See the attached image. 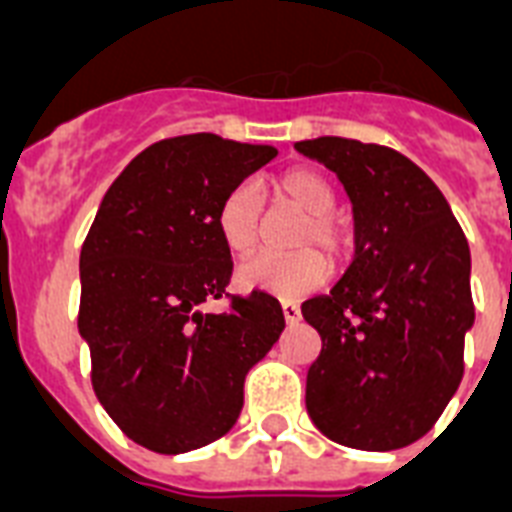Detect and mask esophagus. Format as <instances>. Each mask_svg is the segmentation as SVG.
<instances>
[{
    "label": "esophagus",
    "instance_id": "1",
    "mask_svg": "<svg viewBox=\"0 0 512 512\" xmlns=\"http://www.w3.org/2000/svg\"><path fill=\"white\" fill-rule=\"evenodd\" d=\"M282 316H285L287 324H298L301 322V308L295 306L293 301H282Z\"/></svg>",
    "mask_w": 512,
    "mask_h": 512
}]
</instances>
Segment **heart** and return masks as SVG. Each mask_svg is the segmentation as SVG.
<instances>
[{"mask_svg": "<svg viewBox=\"0 0 512 512\" xmlns=\"http://www.w3.org/2000/svg\"><path fill=\"white\" fill-rule=\"evenodd\" d=\"M274 193L301 211H306L301 230L295 235V246L301 251L293 253H261L251 261L240 264L238 285L243 290L277 295V298H298L329 277V264L324 260L340 261L350 248L348 222L335 214V185L329 183L324 172L314 167H295L274 180ZM219 240L235 256H248L256 248L261 235V193L251 180H240L227 190L214 214ZM308 245L322 247V257Z\"/></svg>", "mask_w": 512, "mask_h": 512, "instance_id": "1", "label": "heart"}]
</instances>
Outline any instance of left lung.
I'll return each mask as SVG.
<instances>
[{"instance_id":"left-lung-1","label":"left lung","mask_w":512,"mask_h":512,"mask_svg":"<svg viewBox=\"0 0 512 512\" xmlns=\"http://www.w3.org/2000/svg\"><path fill=\"white\" fill-rule=\"evenodd\" d=\"M295 149L335 172L356 225L340 282L301 306L322 337L306 411L337 445L398 450L432 429L463 377L468 240L442 190L395 149L335 135Z\"/></svg>"}]
</instances>
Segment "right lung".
Masks as SVG:
<instances>
[{
    "mask_svg": "<svg viewBox=\"0 0 512 512\" xmlns=\"http://www.w3.org/2000/svg\"><path fill=\"white\" fill-rule=\"evenodd\" d=\"M277 149L177 135L135 156L109 185L80 248L78 329L104 411L141 447L177 455L235 426L246 374L285 316L253 290L227 314L201 306L230 285L214 214L227 190Z\"/></svg>",
    "mask_w": 512,
    "mask_h": 512,
    "instance_id": "1",
    "label": "right lung"
}]
</instances>
